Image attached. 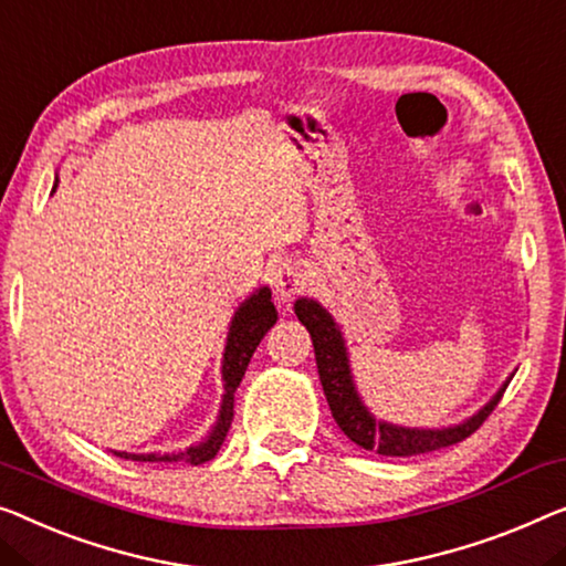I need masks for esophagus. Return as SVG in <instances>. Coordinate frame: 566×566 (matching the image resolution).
I'll return each mask as SVG.
<instances>
[{
	"instance_id": "esophagus-1",
	"label": "esophagus",
	"mask_w": 566,
	"mask_h": 566,
	"mask_svg": "<svg viewBox=\"0 0 566 566\" xmlns=\"http://www.w3.org/2000/svg\"><path fill=\"white\" fill-rule=\"evenodd\" d=\"M272 290L280 302H290L294 294L305 290V274H302L300 264H294L292 259L280 261V266L272 274Z\"/></svg>"
}]
</instances>
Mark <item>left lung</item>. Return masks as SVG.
<instances>
[{
  "label": "left lung",
  "mask_w": 566,
  "mask_h": 566,
  "mask_svg": "<svg viewBox=\"0 0 566 566\" xmlns=\"http://www.w3.org/2000/svg\"><path fill=\"white\" fill-rule=\"evenodd\" d=\"M294 312H297L300 323L310 331L312 345H315L319 384H323L325 399L331 403L333 419L337 421V427L343 429V434L348 437L353 444H358L360 450L384 454V458H411V454H424L442 450V447L458 444L475 432V429L488 419V415L499 407L505 386H509V381H505L501 386V391L495 394L478 415H472L470 419L462 421V424L442 429L389 424V421H381L370 415L366 403L360 401L356 384H353L350 376L348 350H345L343 333L340 327L335 325L331 312L307 297L294 302Z\"/></svg>",
  "instance_id": "1"
}]
</instances>
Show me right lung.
<instances>
[{"label": "right lung", "mask_w": 566, "mask_h": 566, "mask_svg": "<svg viewBox=\"0 0 566 566\" xmlns=\"http://www.w3.org/2000/svg\"><path fill=\"white\" fill-rule=\"evenodd\" d=\"M276 323V310L272 302V292L269 286H261L247 302H241V307L235 310L229 327V340H226L223 353V403L221 415H218L216 427L210 429V434L200 444H192L182 452L172 454H134V452H116V458L134 460V462H190V465H200L216 458V452L221 450V444L229 434L231 421H233V394L239 389L243 374H247L249 360L254 356L256 345L261 337L269 333V327Z\"/></svg>", "instance_id": "1"}]
</instances>
